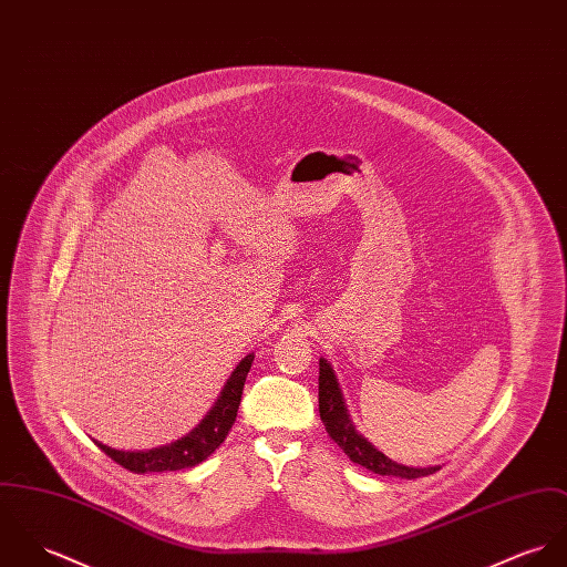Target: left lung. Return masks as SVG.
Returning a JSON list of instances; mask_svg holds the SVG:
<instances>
[{
    "mask_svg": "<svg viewBox=\"0 0 567 567\" xmlns=\"http://www.w3.org/2000/svg\"><path fill=\"white\" fill-rule=\"evenodd\" d=\"M319 417L326 426V433L334 441L352 463L363 465L365 470L380 474V476H400V478H420L435 474L440 465L433 467H409L398 461H391L382 454L377 445L368 437H363L350 420L348 404L343 400L339 378L334 374L332 365L326 359H319Z\"/></svg>",
    "mask_w": 567,
    "mask_h": 567,
    "instance_id": "obj_1",
    "label": "left lung"
}]
</instances>
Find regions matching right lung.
Instances as JSON below:
<instances>
[{"instance_id":"obj_1","label":"right lung","mask_w":567,"mask_h":567,"mask_svg":"<svg viewBox=\"0 0 567 567\" xmlns=\"http://www.w3.org/2000/svg\"><path fill=\"white\" fill-rule=\"evenodd\" d=\"M252 361L254 354L241 359V363L235 368V372L230 374L224 389L219 391L210 411L185 437L172 441L167 445H161V447H152V450H117L102 441H93L113 461H117L120 465H124L126 470L136 472V474L176 472V470L195 467L197 463L206 461L224 443L228 431L233 429Z\"/></svg>"}]
</instances>
